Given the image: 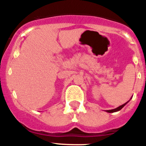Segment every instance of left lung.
<instances>
[{"mask_svg": "<svg viewBox=\"0 0 146 146\" xmlns=\"http://www.w3.org/2000/svg\"><path fill=\"white\" fill-rule=\"evenodd\" d=\"M129 102V101H128V102H127L125 103V104H122V105H121V106L118 107V108H115V109H113V110H106V112H108V113H115V112L119 111V110H121L122 109V108H123V107H124L125 105H126V104Z\"/></svg>", "mask_w": 146, "mask_h": 146, "instance_id": "obj_1", "label": "left lung"}]
</instances>
